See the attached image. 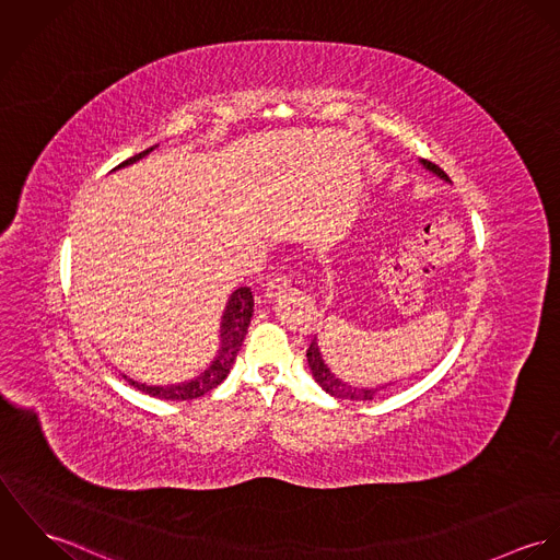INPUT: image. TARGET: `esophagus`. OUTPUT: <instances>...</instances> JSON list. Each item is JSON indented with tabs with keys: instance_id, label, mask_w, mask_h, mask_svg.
I'll return each instance as SVG.
<instances>
[{
	"instance_id": "1",
	"label": "esophagus",
	"mask_w": 560,
	"mask_h": 560,
	"mask_svg": "<svg viewBox=\"0 0 560 560\" xmlns=\"http://www.w3.org/2000/svg\"><path fill=\"white\" fill-rule=\"evenodd\" d=\"M287 291H289V280L282 278V276H278V278H273V280L267 282L265 300H267V302H278Z\"/></svg>"
}]
</instances>
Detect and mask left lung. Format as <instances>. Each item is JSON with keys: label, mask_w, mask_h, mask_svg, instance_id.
Masks as SVG:
<instances>
[{"label": "left lung", "mask_w": 560, "mask_h": 560, "mask_svg": "<svg viewBox=\"0 0 560 560\" xmlns=\"http://www.w3.org/2000/svg\"><path fill=\"white\" fill-rule=\"evenodd\" d=\"M422 163V167L424 170H429V172H433L435 176H440L442 180H446V183H451V178H448V174L442 170V167H438L435 163H431V161L420 160ZM306 358H308V366H311V373H313V377H315V382L319 384L320 388L327 393V395H331V397H336V399H347V400H373L382 390H386L388 386H393V382L390 384H386V386H371V388H362V386H351L349 382H345V380H340L329 366H327V362L323 360V353H320L319 342H317V336H315V340L311 342V347H308V351H306Z\"/></svg>", "instance_id": "obj_1"}]
</instances>
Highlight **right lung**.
<instances>
[{
    "label": "right lung",
    "mask_w": 560,
    "mask_h": 560,
    "mask_svg": "<svg viewBox=\"0 0 560 560\" xmlns=\"http://www.w3.org/2000/svg\"><path fill=\"white\" fill-rule=\"evenodd\" d=\"M155 147L129 158L127 161H122L120 165H116L114 170H120V167H127V165H133L136 161L144 160L151 151H155ZM252 313H254V298H252V291L249 287H240L237 291L231 293L229 302H226V308L222 313V320H220V347H218V353L215 358L211 360V364L200 371L196 377L191 380H185V382H178V384H165V386H153V384H144V382H138L129 375L122 373V377L140 393L144 395H151V397H158V399L165 400H189L198 399L202 395H207L209 390L218 388L231 373L233 364H235V358L240 353L241 345H243V338L247 334V327H249V320H252Z\"/></svg>",
    "instance_id": "add662e5"
}]
</instances>
